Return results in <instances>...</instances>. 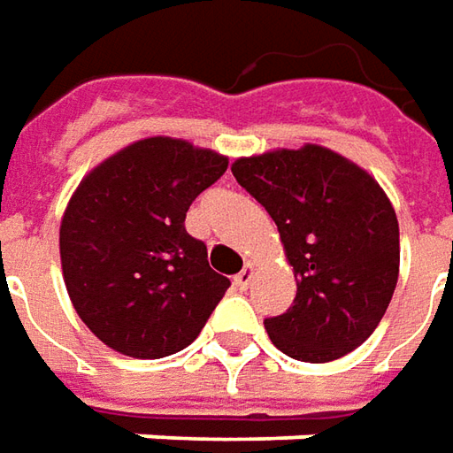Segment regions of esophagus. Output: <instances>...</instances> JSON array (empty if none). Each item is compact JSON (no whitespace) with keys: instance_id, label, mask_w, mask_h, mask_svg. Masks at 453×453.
<instances>
[{"instance_id":"obj_1","label":"esophagus","mask_w":453,"mask_h":453,"mask_svg":"<svg viewBox=\"0 0 453 453\" xmlns=\"http://www.w3.org/2000/svg\"><path fill=\"white\" fill-rule=\"evenodd\" d=\"M251 276H254V266H251V264H246V266L242 268V273H236V276H234V286H236L239 291H246V288H249V283H251Z\"/></svg>"}]
</instances>
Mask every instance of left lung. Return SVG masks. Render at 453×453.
<instances>
[{
  "instance_id": "1",
  "label": "left lung",
  "mask_w": 453,
  "mask_h": 453,
  "mask_svg": "<svg viewBox=\"0 0 453 453\" xmlns=\"http://www.w3.org/2000/svg\"><path fill=\"white\" fill-rule=\"evenodd\" d=\"M236 182L276 221L296 273L293 305L264 326L301 363H330L372 335L399 276V224L375 177L320 145L232 165Z\"/></svg>"
}]
</instances>
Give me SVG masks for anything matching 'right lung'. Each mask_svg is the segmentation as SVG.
<instances>
[{
  "instance_id": "right-lung-1",
  "label": "right lung",
  "mask_w": 453,
  "mask_h": 453,
  "mask_svg": "<svg viewBox=\"0 0 453 453\" xmlns=\"http://www.w3.org/2000/svg\"><path fill=\"white\" fill-rule=\"evenodd\" d=\"M229 160L187 140L148 137L90 170L61 219L65 291L115 352L157 360L185 350L232 286L185 229L196 195Z\"/></svg>"
}]
</instances>
